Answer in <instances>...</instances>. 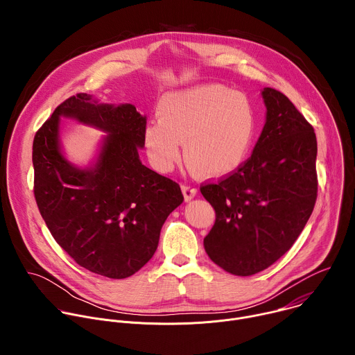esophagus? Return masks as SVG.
Here are the masks:
<instances>
[{
	"instance_id": "esophagus-1",
	"label": "esophagus",
	"mask_w": 355,
	"mask_h": 355,
	"mask_svg": "<svg viewBox=\"0 0 355 355\" xmlns=\"http://www.w3.org/2000/svg\"><path fill=\"white\" fill-rule=\"evenodd\" d=\"M182 193H184V198H185V200H191V199H193L195 196H196V188H193V187H191V185H182Z\"/></svg>"
}]
</instances>
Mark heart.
I'll list each match as a JSON object with an SVG mask.
<instances>
[{
	"label": "heart",
	"mask_w": 355,
	"mask_h": 355,
	"mask_svg": "<svg viewBox=\"0 0 355 355\" xmlns=\"http://www.w3.org/2000/svg\"><path fill=\"white\" fill-rule=\"evenodd\" d=\"M159 122L143 133L147 156L170 171L181 157L200 177L220 178L245 162L256 132V114L245 95L208 84L166 94L157 104Z\"/></svg>",
	"instance_id": "b5f03b06"
}]
</instances>
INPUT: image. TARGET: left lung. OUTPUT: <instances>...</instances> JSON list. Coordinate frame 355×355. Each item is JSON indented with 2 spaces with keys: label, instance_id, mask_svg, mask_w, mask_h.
Listing matches in <instances>:
<instances>
[{
  "label": "left lung",
  "instance_id": "1",
  "mask_svg": "<svg viewBox=\"0 0 355 355\" xmlns=\"http://www.w3.org/2000/svg\"><path fill=\"white\" fill-rule=\"evenodd\" d=\"M266 123L251 157L232 175L200 187L216 220L204 247L225 271L248 277L272 266L309 220L318 196L313 128L274 88L261 91Z\"/></svg>",
  "mask_w": 355,
  "mask_h": 355
}]
</instances>
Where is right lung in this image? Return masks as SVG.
Listing matches in <instances>:
<instances>
[{"label":"right lung","mask_w":355,"mask_h":355,"mask_svg":"<svg viewBox=\"0 0 355 355\" xmlns=\"http://www.w3.org/2000/svg\"><path fill=\"white\" fill-rule=\"evenodd\" d=\"M62 117L106 133L89 166L65 157ZM144 129L135 105L83 92L60 104L33 139L35 199L50 233L78 266L114 279L153 257L166 219L184 200L177 182L141 164Z\"/></svg>","instance_id":"right-lung-1"}]
</instances>
